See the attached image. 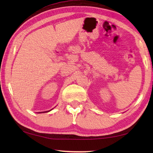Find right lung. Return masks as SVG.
Instances as JSON below:
<instances>
[{
    "label": "right lung",
    "instance_id": "1",
    "mask_svg": "<svg viewBox=\"0 0 153 153\" xmlns=\"http://www.w3.org/2000/svg\"><path fill=\"white\" fill-rule=\"evenodd\" d=\"M47 112V111H46V112ZM40 113H41V112H40Z\"/></svg>",
    "mask_w": 153,
    "mask_h": 153
}]
</instances>
